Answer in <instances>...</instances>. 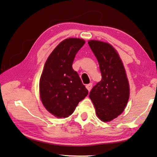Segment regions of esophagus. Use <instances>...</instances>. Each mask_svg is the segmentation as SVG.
I'll use <instances>...</instances> for the list:
<instances>
[{"label": "esophagus", "mask_w": 157, "mask_h": 157, "mask_svg": "<svg viewBox=\"0 0 157 157\" xmlns=\"http://www.w3.org/2000/svg\"><path fill=\"white\" fill-rule=\"evenodd\" d=\"M92 86H93V83H89V84H87L86 86V88L88 89V91H90L91 90V88H92Z\"/></svg>", "instance_id": "esophagus-1"}]
</instances>
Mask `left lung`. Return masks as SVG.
Instances as JSON below:
<instances>
[{"instance_id": "obj_1", "label": "left lung", "mask_w": 157, "mask_h": 157, "mask_svg": "<svg viewBox=\"0 0 157 157\" xmlns=\"http://www.w3.org/2000/svg\"><path fill=\"white\" fill-rule=\"evenodd\" d=\"M88 45L102 74V80L92 88L89 97L99 119L110 121L124 112L128 101L130 88L126 71L117 52L109 43L91 40Z\"/></svg>"}]
</instances>
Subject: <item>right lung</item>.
<instances>
[{
  "label": "right lung",
  "mask_w": 157,
  "mask_h": 157,
  "mask_svg": "<svg viewBox=\"0 0 157 157\" xmlns=\"http://www.w3.org/2000/svg\"><path fill=\"white\" fill-rule=\"evenodd\" d=\"M85 44L81 38H69L55 48L45 62L39 82L40 96L45 109L57 118L75 110L88 90L72 68L74 57Z\"/></svg>",
  "instance_id": "add662e5"
}]
</instances>
